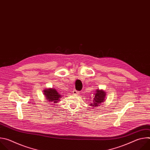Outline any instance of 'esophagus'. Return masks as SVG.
I'll use <instances>...</instances> for the list:
<instances>
[{
	"instance_id": "1",
	"label": "esophagus",
	"mask_w": 150,
	"mask_h": 150,
	"mask_svg": "<svg viewBox=\"0 0 150 150\" xmlns=\"http://www.w3.org/2000/svg\"><path fill=\"white\" fill-rule=\"evenodd\" d=\"M73 93H74V94H78L79 93V91H77V90H74L73 91Z\"/></svg>"
}]
</instances>
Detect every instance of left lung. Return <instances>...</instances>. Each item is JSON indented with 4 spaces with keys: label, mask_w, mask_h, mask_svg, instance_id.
I'll list each match as a JSON object with an SVG mask.
<instances>
[{
    "label": "left lung",
    "mask_w": 150,
    "mask_h": 150,
    "mask_svg": "<svg viewBox=\"0 0 150 150\" xmlns=\"http://www.w3.org/2000/svg\"><path fill=\"white\" fill-rule=\"evenodd\" d=\"M105 92L103 90H96V93L95 94V96L93 100V103L91 104V105L94 108H96V106L100 105L101 103L104 102L105 100Z\"/></svg>",
    "instance_id": "left-lung-1"
}]
</instances>
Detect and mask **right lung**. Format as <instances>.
<instances>
[{"mask_svg":"<svg viewBox=\"0 0 150 150\" xmlns=\"http://www.w3.org/2000/svg\"><path fill=\"white\" fill-rule=\"evenodd\" d=\"M44 93L46 99L49 101H53V103H57L61 98L60 94L54 88L45 90Z\"/></svg>","mask_w":150,"mask_h":150,"instance_id":"right-lung-1","label":"right lung"}]
</instances>
